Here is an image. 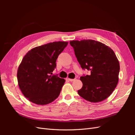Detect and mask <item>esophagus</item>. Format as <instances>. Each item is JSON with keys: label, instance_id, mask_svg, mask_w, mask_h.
Listing matches in <instances>:
<instances>
[{"label": "esophagus", "instance_id": "obj_1", "mask_svg": "<svg viewBox=\"0 0 135 135\" xmlns=\"http://www.w3.org/2000/svg\"><path fill=\"white\" fill-rule=\"evenodd\" d=\"M68 79L69 81H74V80H75V79H70V78H68Z\"/></svg>", "mask_w": 135, "mask_h": 135}]
</instances>
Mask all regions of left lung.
<instances>
[{"instance_id": "8db88e82", "label": "left lung", "mask_w": 135, "mask_h": 135, "mask_svg": "<svg viewBox=\"0 0 135 135\" xmlns=\"http://www.w3.org/2000/svg\"><path fill=\"white\" fill-rule=\"evenodd\" d=\"M70 44L81 68L90 73L80 77L83 87L78 93L93 103L107 99L118 82L120 66L115 53L105 44L91 39L72 40Z\"/></svg>"}]
</instances>
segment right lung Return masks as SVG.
<instances>
[{
	"label": "right lung",
	"mask_w": 135,
	"mask_h": 135,
	"mask_svg": "<svg viewBox=\"0 0 135 135\" xmlns=\"http://www.w3.org/2000/svg\"><path fill=\"white\" fill-rule=\"evenodd\" d=\"M68 42H55L28 51L17 70L19 87L26 98L38 105L52 103L60 95L65 79L52 75L56 60Z\"/></svg>",
	"instance_id": "1"
}]
</instances>
